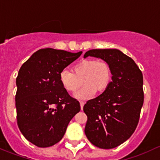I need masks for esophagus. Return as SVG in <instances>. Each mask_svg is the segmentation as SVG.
<instances>
[{"instance_id": "esophagus-1", "label": "esophagus", "mask_w": 160, "mask_h": 160, "mask_svg": "<svg viewBox=\"0 0 160 160\" xmlns=\"http://www.w3.org/2000/svg\"><path fill=\"white\" fill-rule=\"evenodd\" d=\"M80 102V106H81V109L82 110V108H83V106H84V105H85V102H84L83 101H80L79 102Z\"/></svg>"}]
</instances>
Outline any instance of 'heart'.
Masks as SVG:
<instances>
[{
	"label": "heart",
	"mask_w": 160,
	"mask_h": 160,
	"mask_svg": "<svg viewBox=\"0 0 160 160\" xmlns=\"http://www.w3.org/2000/svg\"><path fill=\"white\" fill-rule=\"evenodd\" d=\"M60 72L59 80L67 92L75 93L82 85L83 88L76 94L78 98H89L95 92L101 93L106 90L112 79V69L106 62L95 59H85L72 67Z\"/></svg>",
	"instance_id": "1"
}]
</instances>
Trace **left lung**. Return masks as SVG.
<instances>
[{
	"label": "left lung",
	"mask_w": 160,
	"mask_h": 160,
	"mask_svg": "<svg viewBox=\"0 0 160 160\" xmlns=\"http://www.w3.org/2000/svg\"><path fill=\"white\" fill-rule=\"evenodd\" d=\"M99 58L112 69L106 90L83 107L87 119L85 133L94 146L112 149L133 134L144 101L143 77L134 61L117 49H92L84 55Z\"/></svg>",
	"instance_id": "left-lung-1"
}]
</instances>
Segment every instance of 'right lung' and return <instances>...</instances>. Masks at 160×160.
Instances as JSON below:
<instances>
[{"mask_svg": "<svg viewBox=\"0 0 160 160\" xmlns=\"http://www.w3.org/2000/svg\"><path fill=\"white\" fill-rule=\"evenodd\" d=\"M82 53L40 49L20 68L16 78L17 123L32 144L44 148L58 142L80 111L79 102L62 87L59 75Z\"/></svg>", "mask_w": 160, "mask_h": 160, "instance_id": "right-lung-1", "label": "right lung"}]
</instances>
